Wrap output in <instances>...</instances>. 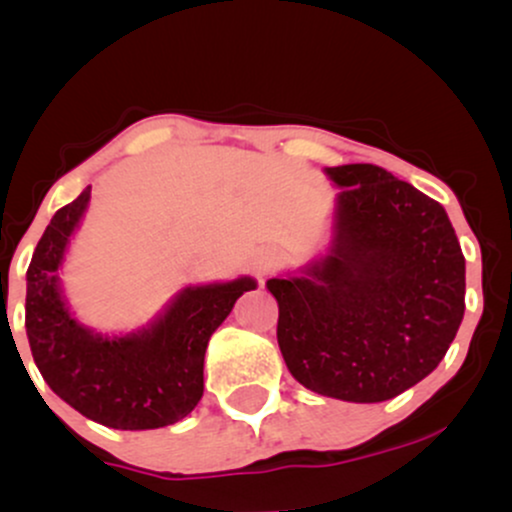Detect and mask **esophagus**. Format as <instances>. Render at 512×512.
I'll use <instances>...</instances> for the list:
<instances>
[{"label": "esophagus", "instance_id": "34e87169", "mask_svg": "<svg viewBox=\"0 0 512 512\" xmlns=\"http://www.w3.org/2000/svg\"><path fill=\"white\" fill-rule=\"evenodd\" d=\"M255 264H257V269H260V272H267V269L272 267V257H269V255H262L260 260H257Z\"/></svg>", "mask_w": 512, "mask_h": 512}]
</instances>
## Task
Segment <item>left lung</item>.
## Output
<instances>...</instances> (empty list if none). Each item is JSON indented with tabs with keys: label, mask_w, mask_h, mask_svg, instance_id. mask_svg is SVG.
Returning <instances> with one entry per match:
<instances>
[{
	"label": "left lung",
	"mask_w": 512,
	"mask_h": 512,
	"mask_svg": "<svg viewBox=\"0 0 512 512\" xmlns=\"http://www.w3.org/2000/svg\"><path fill=\"white\" fill-rule=\"evenodd\" d=\"M334 238L301 276L269 279L281 356L317 395L385 402L433 373L464 315V255L436 199L373 163L327 168Z\"/></svg>",
	"instance_id": "left-lung-1"
}]
</instances>
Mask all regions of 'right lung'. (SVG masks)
<instances>
[{"instance_id":"1","label":"right lung","mask_w":512,"mask_h":512,"mask_svg":"<svg viewBox=\"0 0 512 512\" xmlns=\"http://www.w3.org/2000/svg\"><path fill=\"white\" fill-rule=\"evenodd\" d=\"M91 199L86 187L45 228L28 264L26 332L50 390L86 419L120 431H146L185 419L204 392L209 337L226 320L250 276L187 286L149 330L101 337L74 320L57 284L69 238Z\"/></svg>"}]
</instances>
